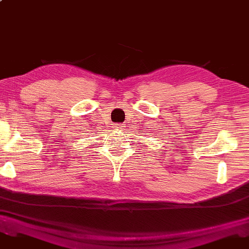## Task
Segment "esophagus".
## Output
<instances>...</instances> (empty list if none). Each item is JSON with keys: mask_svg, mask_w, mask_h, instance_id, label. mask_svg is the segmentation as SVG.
Listing matches in <instances>:
<instances>
[{"mask_svg": "<svg viewBox=\"0 0 249 249\" xmlns=\"http://www.w3.org/2000/svg\"><path fill=\"white\" fill-rule=\"evenodd\" d=\"M113 127L115 128V129H123L125 126H124V124H115Z\"/></svg>", "mask_w": 249, "mask_h": 249, "instance_id": "esophagus-1", "label": "esophagus"}]
</instances>
